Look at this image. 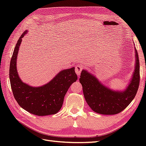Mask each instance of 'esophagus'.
Returning a JSON list of instances; mask_svg holds the SVG:
<instances>
[{
  "label": "esophagus",
  "instance_id": "esophagus-1",
  "mask_svg": "<svg viewBox=\"0 0 146 146\" xmlns=\"http://www.w3.org/2000/svg\"><path fill=\"white\" fill-rule=\"evenodd\" d=\"M82 69H83V66L81 65H77L76 66V72L78 76H80Z\"/></svg>",
  "mask_w": 146,
  "mask_h": 146
}]
</instances>
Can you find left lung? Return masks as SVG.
<instances>
[{
    "instance_id": "1",
    "label": "left lung",
    "mask_w": 146,
    "mask_h": 146,
    "mask_svg": "<svg viewBox=\"0 0 146 146\" xmlns=\"http://www.w3.org/2000/svg\"><path fill=\"white\" fill-rule=\"evenodd\" d=\"M135 50V69L128 87L123 91L109 89L102 84L93 75L83 70L79 79L82 85L84 97L88 105L96 113L116 114L123 111L133 100L138 91L140 76L138 54Z\"/></svg>"
}]
</instances>
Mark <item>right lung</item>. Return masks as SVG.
<instances>
[{"instance_id":"1","label":"right lung","mask_w":146,"mask_h":146,"mask_svg":"<svg viewBox=\"0 0 146 146\" xmlns=\"http://www.w3.org/2000/svg\"><path fill=\"white\" fill-rule=\"evenodd\" d=\"M27 31H24L17 41L11 58L9 76L13 96L21 107L39 116L58 113L64 98L72 83L77 80L75 68L60 71L52 80L39 87H32L22 82L17 74V53L22 40Z\"/></svg>"}]
</instances>
